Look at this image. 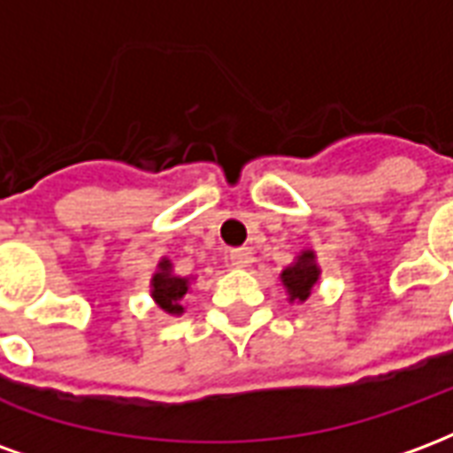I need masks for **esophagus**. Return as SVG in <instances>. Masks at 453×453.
<instances>
[{
	"instance_id": "obj_1",
	"label": "esophagus",
	"mask_w": 453,
	"mask_h": 453,
	"mask_svg": "<svg viewBox=\"0 0 453 453\" xmlns=\"http://www.w3.org/2000/svg\"><path fill=\"white\" fill-rule=\"evenodd\" d=\"M252 259H255V257H252V250H250V247H237V250L230 252V262L235 266H250L252 265Z\"/></svg>"
}]
</instances>
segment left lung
<instances>
[{"label":"left lung","mask_w":453,"mask_h":453,"mask_svg":"<svg viewBox=\"0 0 453 453\" xmlns=\"http://www.w3.org/2000/svg\"><path fill=\"white\" fill-rule=\"evenodd\" d=\"M318 274H320V269L315 266L313 262V252H303V255L298 257V262L291 265L288 269H284V274H281V281L288 288V294H291V301L298 298V301H305L308 296H311V288L318 281Z\"/></svg>","instance_id":"8db88e82"}]
</instances>
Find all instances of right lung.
<instances>
[{"label":"right lung","instance_id":"right-lung-1","mask_svg":"<svg viewBox=\"0 0 453 453\" xmlns=\"http://www.w3.org/2000/svg\"><path fill=\"white\" fill-rule=\"evenodd\" d=\"M159 269L162 272H157L155 274V279H152V296H155V301L159 303V308H165L167 313H181L184 308L179 305V301H181V296L187 294L188 291V281L187 279H179V276H172V266H169V262L165 259V262H159Z\"/></svg>","mask_w":453,"mask_h":453}]
</instances>
